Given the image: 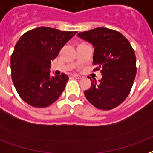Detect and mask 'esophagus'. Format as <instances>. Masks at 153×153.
I'll use <instances>...</instances> for the list:
<instances>
[{"label":"esophagus","instance_id":"34e87169","mask_svg":"<svg viewBox=\"0 0 153 153\" xmlns=\"http://www.w3.org/2000/svg\"><path fill=\"white\" fill-rule=\"evenodd\" d=\"M74 77L75 79H82V78H83V76L79 75V74H74Z\"/></svg>","mask_w":153,"mask_h":153}]
</instances>
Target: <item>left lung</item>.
<instances>
[{"label":"left lung","instance_id":"obj_1","mask_svg":"<svg viewBox=\"0 0 153 153\" xmlns=\"http://www.w3.org/2000/svg\"><path fill=\"white\" fill-rule=\"evenodd\" d=\"M94 47V71H100L102 79L91 80L84 91L86 98L96 108L110 110L128 97L136 75V58L128 39L117 30L105 27L78 33Z\"/></svg>","mask_w":153,"mask_h":153}]
</instances>
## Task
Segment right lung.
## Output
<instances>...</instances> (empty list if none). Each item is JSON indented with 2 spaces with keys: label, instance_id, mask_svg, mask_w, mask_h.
Listing matches in <instances>:
<instances>
[{
  "label": "right lung",
  "instance_id": "1",
  "mask_svg": "<svg viewBox=\"0 0 153 153\" xmlns=\"http://www.w3.org/2000/svg\"><path fill=\"white\" fill-rule=\"evenodd\" d=\"M77 31L51 27L35 28L23 34L10 59L11 77L19 97L36 108H45L56 101L69 77L50 76L51 62Z\"/></svg>",
  "mask_w": 153,
  "mask_h": 153
}]
</instances>
